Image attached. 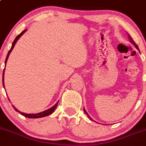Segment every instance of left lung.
Wrapping results in <instances>:
<instances>
[{"instance_id": "8db88e82", "label": "left lung", "mask_w": 146, "mask_h": 146, "mask_svg": "<svg viewBox=\"0 0 146 146\" xmlns=\"http://www.w3.org/2000/svg\"><path fill=\"white\" fill-rule=\"evenodd\" d=\"M128 37H129V39H130V42H131L132 44H133V45H134V46H135V47H136V48H137V50H139V48H138V47H137V44H135V42H134V41H133V39H132V37H131V36H130V35H128ZM84 112H85V113H86V114H87V116H88V117H89V118H90V119H92V118H91V117H90V116H89V115H88V113H87V112H86V110H85V109H84Z\"/></svg>"}]
</instances>
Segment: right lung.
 Listing matches in <instances>:
<instances>
[{"label":"right lung","instance_id":"right-lung-1","mask_svg":"<svg viewBox=\"0 0 146 146\" xmlns=\"http://www.w3.org/2000/svg\"><path fill=\"white\" fill-rule=\"evenodd\" d=\"M27 31V29L24 30L22 32H21V34H19V35H18L16 37V39H14V41L13 42V43H12V46L11 47V50H9V52H8V54L7 56H6V58H5V64H6V62H7V60L8 58H9V54H10L11 52L12 51V50H13V48L14 47V45L16 44V42L18 41V39H19L20 37H21V36L23 35V34L24 33V32ZM4 70H5V68H4ZM4 70H3V87H4V83H3V75H4ZM59 102V101H58ZM58 102H57L56 104H54V106H53L52 107H51L50 109H48V110H45V111H42V112H39V113H37V114H26V113H23V112H21L20 111H19V110H17L16 108H15L14 107H13V108H14V110H16V111H18V112H19L20 114H21V115H23V116L26 117H28V118H39V117H46V116H48V115H50V114H51L53 112V111H54V110L56 109L57 106H58Z\"/></svg>","mask_w":146,"mask_h":146}]
</instances>
